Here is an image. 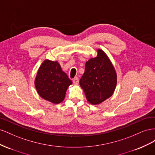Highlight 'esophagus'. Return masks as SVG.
<instances>
[{"label":"esophagus","instance_id":"34e87169","mask_svg":"<svg viewBox=\"0 0 155 155\" xmlns=\"http://www.w3.org/2000/svg\"><path fill=\"white\" fill-rule=\"evenodd\" d=\"M78 82H79L78 78V77H75L73 78V82L74 83V84H75V85H77L78 84Z\"/></svg>","mask_w":155,"mask_h":155}]
</instances>
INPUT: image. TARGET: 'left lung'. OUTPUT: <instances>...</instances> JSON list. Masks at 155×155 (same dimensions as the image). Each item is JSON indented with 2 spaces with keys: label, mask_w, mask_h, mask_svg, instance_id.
Instances as JSON below:
<instances>
[{
  "label": "left lung",
  "mask_w": 155,
  "mask_h": 155,
  "mask_svg": "<svg viewBox=\"0 0 155 155\" xmlns=\"http://www.w3.org/2000/svg\"><path fill=\"white\" fill-rule=\"evenodd\" d=\"M97 55L86 62L85 71L80 80L87 101L99 104L111 97L117 85V73L107 54L101 48Z\"/></svg>",
  "instance_id": "8db88e82"
}]
</instances>
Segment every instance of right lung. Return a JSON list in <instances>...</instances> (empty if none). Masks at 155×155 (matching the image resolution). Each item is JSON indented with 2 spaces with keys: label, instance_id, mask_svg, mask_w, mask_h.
I'll return each instance as SVG.
<instances>
[{
  "label": "right lung",
  "instance_id": "add662e5",
  "mask_svg": "<svg viewBox=\"0 0 155 155\" xmlns=\"http://www.w3.org/2000/svg\"><path fill=\"white\" fill-rule=\"evenodd\" d=\"M34 84L41 98L57 104L64 100L66 91L72 81L58 61L45 59L38 70Z\"/></svg>",
  "mask_w": 155,
  "mask_h": 155
}]
</instances>
